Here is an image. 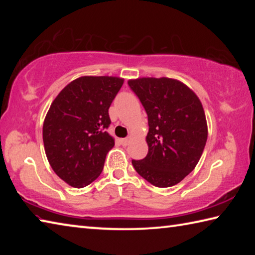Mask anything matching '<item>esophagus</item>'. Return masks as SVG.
<instances>
[{"label":"esophagus","mask_w":255,"mask_h":255,"mask_svg":"<svg viewBox=\"0 0 255 255\" xmlns=\"http://www.w3.org/2000/svg\"><path fill=\"white\" fill-rule=\"evenodd\" d=\"M120 143L124 146H127L129 144V138H123V139H120Z\"/></svg>","instance_id":"34e87169"}]
</instances>
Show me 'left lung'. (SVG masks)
Listing matches in <instances>:
<instances>
[{
  "mask_svg": "<svg viewBox=\"0 0 255 255\" xmlns=\"http://www.w3.org/2000/svg\"><path fill=\"white\" fill-rule=\"evenodd\" d=\"M148 118V153L132 159L138 174L158 188L172 187L195 169L208 129L199 98L182 82L167 77L128 81Z\"/></svg>",
  "mask_w": 255,
  "mask_h": 255,
  "instance_id": "left-lung-1",
  "label": "left lung"
}]
</instances>
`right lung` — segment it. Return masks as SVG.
<instances>
[{"label": "right lung", "instance_id": "right-lung-1", "mask_svg": "<svg viewBox=\"0 0 255 255\" xmlns=\"http://www.w3.org/2000/svg\"><path fill=\"white\" fill-rule=\"evenodd\" d=\"M123 84L120 77H79L59 92L47 112L42 127L46 156L55 173L72 187H86L101 174L115 146L107 132L108 111Z\"/></svg>", "mask_w": 255, "mask_h": 255}]
</instances>
